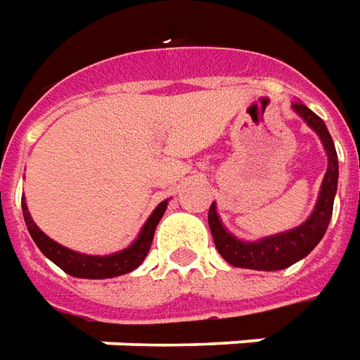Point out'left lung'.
<instances>
[{
    "label": "left lung",
    "instance_id": "1",
    "mask_svg": "<svg viewBox=\"0 0 360 360\" xmlns=\"http://www.w3.org/2000/svg\"><path fill=\"white\" fill-rule=\"evenodd\" d=\"M292 109L298 113L300 117L306 121L309 129L316 131V135L321 139L323 148L327 153V170L323 176V182L319 188L316 207L309 213L306 221L288 229L284 233L269 235L262 237L259 241H243L239 237H235L231 231H227V227L223 225L217 213L215 202L210 207L207 213V221L212 229L213 243L215 249L219 251L223 259L237 269H251V270H282L292 266L294 262H298L304 257H308L309 252L316 249V245L327 231V225L331 221L333 215V200L337 194V180H339V162H337V150L333 145V139L327 131L326 123L321 117H317L316 113L304 103H292Z\"/></svg>",
    "mask_w": 360,
    "mask_h": 360
}]
</instances>
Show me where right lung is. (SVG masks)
<instances>
[{
    "instance_id": "1",
    "label": "right lung",
    "mask_w": 360,
    "mask_h": 360,
    "mask_svg": "<svg viewBox=\"0 0 360 360\" xmlns=\"http://www.w3.org/2000/svg\"><path fill=\"white\" fill-rule=\"evenodd\" d=\"M168 200L160 202L156 205L155 212L148 215V219L143 225V229L139 231L137 239L129 245L127 249L111 255H84V252L72 251L68 247H64L60 243L52 241L49 235H44L39 225L33 221L25 195L21 198V207H23V217L27 223V229L33 237L34 245L41 249L46 259H51L56 266H60L66 274L76 276V278H90V280H103V278H115L121 274H127L131 270H135L145 260L150 249V243L155 237V229L160 217L165 215Z\"/></svg>"
}]
</instances>
